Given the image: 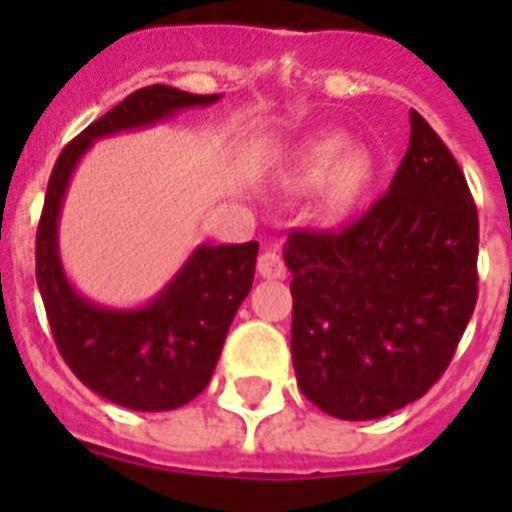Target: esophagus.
Listing matches in <instances>:
<instances>
[{"label": "esophagus", "mask_w": 512, "mask_h": 512, "mask_svg": "<svg viewBox=\"0 0 512 512\" xmlns=\"http://www.w3.org/2000/svg\"><path fill=\"white\" fill-rule=\"evenodd\" d=\"M257 273L263 276V279H284V273H287V265L281 260L276 252L271 249H265L260 260H257Z\"/></svg>", "instance_id": "obj_1"}]
</instances>
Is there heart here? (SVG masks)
Segmentation results:
<instances>
[{
  "mask_svg": "<svg viewBox=\"0 0 512 512\" xmlns=\"http://www.w3.org/2000/svg\"><path fill=\"white\" fill-rule=\"evenodd\" d=\"M340 154H342L340 138L321 140L319 146L311 151V156H308V162H305L303 183H319V180H324V177L337 167ZM361 177H364V164L358 162V159H348V162L342 164V172H340L342 196H348V193L356 191L358 183H361Z\"/></svg>",
  "mask_w": 512,
  "mask_h": 512,
  "instance_id": "obj_1",
  "label": "heart"
}]
</instances>
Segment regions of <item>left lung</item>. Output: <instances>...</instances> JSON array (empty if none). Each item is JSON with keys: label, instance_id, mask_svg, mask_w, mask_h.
Returning <instances> with one entry per match:
<instances>
[{"label": "left lung", "instance_id": "obj_1", "mask_svg": "<svg viewBox=\"0 0 512 512\" xmlns=\"http://www.w3.org/2000/svg\"><path fill=\"white\" fill-rule=\"evenodd\" d=\"M409 119L388 193L342 231H289L297 385L337 420H377L425 396L478 300L468 180L414 108Z\"/></svg>", "mask_w": 512, "mask_h": 512}]
</instances>
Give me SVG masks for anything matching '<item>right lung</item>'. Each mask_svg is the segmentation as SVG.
<instances>
[{"mask_svg":"<svg viewBox=\"0 0 512 512\" xmlns=\"http://www.w3.org/2000/svg\"><path fill=\"white\" fill-rule=\"evenodd\" d=\"M215 100L220 95H193L167 84L132 92L60 151L47 183L36 228V284L55 345L87 388L135 412H170L207 388L233 316L252 289L257 241L201 244L146 308L114 311L84 300L68 284L58 257L60 204L92 140Z\"/></svg>","mask_w":512,"mask_h":512,"instance_id":"obj_1","label":"right lung"}]
</instances>
